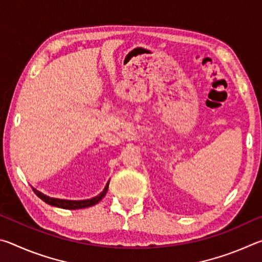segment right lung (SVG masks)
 <instances>
[{"mask_svg": "<svg viewBox=\"0 0 262 262\" xmlns=\"http://www.w3.org/2000/svg\"><path fill=\"white\" fill-rule=\"evenodd\" d=\"M107 189H108V183H107V185L105 186L104 190L98 195V196L89 199V200H81V201L61 200V199H54V198L46 196V195H43L42 193H40L37 189H33V190H34V193L37 194L43 202H46L51 206L63 208V209H82V208H86V207H91V206L97 205V203H98L101 200V199L105 196L106 192H107Z\"/></svg>", "mask_w": 262, "mask_h": 262, "instance_id": "add662e5", "label": "right lung"}]
</instances>
